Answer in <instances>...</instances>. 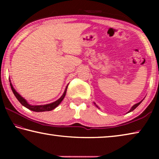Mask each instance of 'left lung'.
Listing matches in <instances>:
<instances>
[{"label": "left lung", "instance_id": "8db88e82", "mask_svg": "<svg viewBox=\"0 0 159 159\" xmlns=\"http://www.w3.org/2000/svg\"><path fill=\"white\" fill-rule=\"evenodd\" d=\"M142 101H143V99H142V101H140V102H138V103H137V104H134V105H133V107H131V109H130V111H129L128 112H130V111H133V110H134V109H135L137 107H138V106L139 105V104H141V102H142ZM94 104H95V106H96L97 107H98V109H99V107H98V105H96V104L95 103V102H94Z\"/></svg>", "mask_w": 159, "mask_h": 159}]
</instances>
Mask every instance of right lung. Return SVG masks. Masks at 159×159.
Returning <instances> with one entry per match:
<instances>
[{
    "instance_id": "1",
    "label": "right lung",
    "mask_w": 159,
    "mask_h": 159,
    "mask_svg": "<svg viewBox=\"0 0 159 159\" xmlns=\"http://www.w3.org/2000/svg\"><path fill=\"white\" fill-rule=\"evenodd\" d=\"M10 87H11V89L12 90L13 93H14L15 96L16 97V98H17L18 99V101L21 104V105L25 107L26 108L29 109V110H31V111H34L36 112L49 111H51V110L55 109L56 107H57L59 104L61 103V102L63 100V99L64 98V97H65V95H66V89H67V88H66V89H65V90H64L63 95L60 97V99H58L57 100L52 102V103L47 104H43V105H31V104H29L28 103L27 101H26L25 98H23L22 97H21L20 94H19L17 91L15 90V88H13V86H12L11 83H10Z\"/></svg>"
}]
</instances>
